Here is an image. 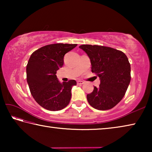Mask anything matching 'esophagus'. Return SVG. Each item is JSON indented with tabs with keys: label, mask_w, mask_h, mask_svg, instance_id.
<instances>
[{
	"label": "esophagus",
	"mask_w": 152,
	"mask_h": 152,
	"mask_svg": "<svg viewBox=\"0 0 152 152\" xmlns=\"http://www.w3.org/2000/svg\"><path fill=\"white\" fill-rule=\"evenodd\" d=\"M77 84H78V85H80V84H84V82L83 81H81V80H78L77 81Z\"/></svg>",
	"instance_id": "34e87169"
}]
</instances>
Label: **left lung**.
Instances as JSON below:
<instances>
[{"label":"left lung","mask_w":152,"mask_h":152,"mask_svg":"<svg viewBox=\"0 0 152 152\" xmlns=\"http://www.w3.org/2000/svg\"><path fill=\"white\" fill-rule=\"evenodd\" d=\"M88 56L92 72L101 80L99 88L94 87L87 100L98 110L112 109L121 101L131 80V66L124 53L116 49L96 45H81Z\"/></svg>","instance_id":"obj_1"}]
</instances>
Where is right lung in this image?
<instances>
[{"label": "right lung", "instance_id": "obj_1", "mask_svg": "<svg viewBox=\"0 0 152 152\" xmlns=\"http://www.w3.org/2000/svg\"><path fill=\"white\" fill-rule=\"evenodd\" d=\"M77 44L54 43L43 46L33 52L27 65V81L35 101L44 109L56 111L68 106L72 87L76 81L61 84L56 74L63 66L64 55Z\"/></svg>", "mask_w": 152, "mask_h": 152}]
</instances>
